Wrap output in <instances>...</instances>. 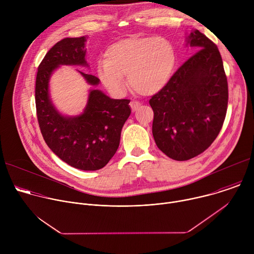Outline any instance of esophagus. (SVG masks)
I'll return each instance as SVG.
<instances>
[{
  "instance_id": "obj_1",
  "label": "esophagus",
  "mask_w": 254,
  "mask_h": 254,
  "mask_svg": "<svg viewBox=\"0 0 254 254\" xmlns=\"http://www.w3.org/2000/svg\"><path fill=\"white\" fill-rule=\"evenodd\" d=\"M129 105H130V107H131L132 112L137 111L138 108L140 107V103H139L138 101H134V100H131V101H130V103H129Z\"/></svg>"
}]
</instances>
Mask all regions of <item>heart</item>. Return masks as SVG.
Instances as JSON below:
<instances>
[{"mask_svg": "<svg viewBox=\"0 0 254 254\" xmlns=\"http://www.w3.org/2000/svg\"><path fill=\"white\" fill-rule=\"evenodd\" d=\"M105 59L96 64V73L104 87L116 95L131 88L141 95H153L170 81L176 63L172 43L164 37H129L108 47Z\"/></svg>", "mask_w": 254, "mask_h": 254, "instance_id": "1", "label": "heart"}]
</instances>
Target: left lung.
Listing matches in <instances>:
<instances>
[{"label":"left lung","mask_w":254,"mask_h":254,"mask_svg":"<svg viewBox=\"0 0 254 254\" xmlns=\"http://www.w3.org/2000/svg\"><path fill=\"white\" fill-rule=\"evenodd\" d=\"M186 46L197 51L152 96L153 135L158 148L176 161L207 150L220 132L228 103V84L217 46L192 30Z\"/></svg>","instance_id":"8db88e82"}]
</instances>
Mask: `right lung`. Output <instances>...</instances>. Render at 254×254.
Returning a JSON list of instances; mask_svg holds the SVG:
<instances>
[{"instance_id": "obj_1", "label": "right lung", "mask_w": 254, "mask_h": 254, "mask_svg": "<svg viewBox=\"0 0 254 254\" xmlns=\"http://www.w3.org/2000/svg\"><path fill=\"white\" fill-rule=\"evenodd\" d=\"M85 42L86 36L65 38L47 52L38 67L35 101L39 127L50 150L71 167L96 171L117 153L122 128L130 115V100L113 99L93 88L83 113L68 117L57 110L49 93L51 75L61 65L89 67ZM77 71L89 85L99 84L96 76Z\"/></svg>"}]
</instances>
